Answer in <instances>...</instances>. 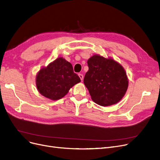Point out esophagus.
Masks as SVG:
<instances>
[{
  "mask_svg": "<svg viewBox=\"0 0 160 160\" xmlns=\"http://www.w3.org/2000/svg\"><path fill=\"white\" fill-rule=\"evenodd\" d=\"M78 76H79L80 78L81 79V80H83V78H84V76H83V75H82V74H78Z\"/></svg>",
  "mask_w": 160,
  "mask_h": 160,
  "instance_id": "esophagus-1",
  "label": "esophagus"
}]
</instances>
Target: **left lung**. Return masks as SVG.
Masks as SVG:
<instances>
[{
  "label": "left lung",
  "mask_w": 160,
  "mask_h": 160,
  "mask_svg": "<svg viewBox=\"0 0 160 160\" xmlns=\"http://www.w3.org/2000/svg\"><path fill=\"white\" fill-rule=\"evenodd\" d=\"M88 65L84 83L92 99L103 107L118 102L128 88V78L123 67L112 59L99 55L90 58Z\"/></svg>",
  "instance_id": "1"
}]
</instances>
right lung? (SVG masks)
<instances>
[{"label": "right lung", "mask_w": 160, "mask_h": 160, "mask_svg": "<svg viewBox=\"0 0 160 160\" xmlns=\"http://www.w3.org/2000/svg\"><path fill=\"white\" fill-rule=\"evenodd\" d=\"M73 68L63 58H57L46 67L42 68L36 77L39 93L51 100H58L67 94L73 86L80 82Z\"/></svg>", "instance_id": "obj_1"}]
</instances>
